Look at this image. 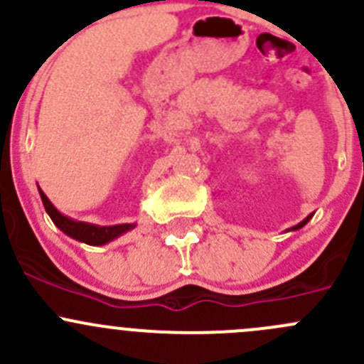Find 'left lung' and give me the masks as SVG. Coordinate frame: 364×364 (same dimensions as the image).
Here are the masks:
<instances>
[{
  "label": "left lung",
  "mask_w": 364,
  "mask_h": 364,
  "mask_svg": "<svg viewBox=\"0 0 364 364\" xmlns=\"http://www.w3.org/2000/svg\"><path fill=\"white\" fill-rule=\"evenodd\" d=\"M311 218V215L310 216H308V218H304L303 220V222H301V223H297V225L296 227H292V230H296V229H301V227H303L304 225V223H306L308 222V220H310Z\"/></svg>",
  "instance_id": "1"
}]
</instances>
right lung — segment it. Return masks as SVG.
<instances>
[{
  "label": "right lung",
  "mask_w": 364,
  "mask_h": 364,
  "mask_svg": "<svg viewBox=\"0 0 364 364\" xmlns=\"http://www.w3.org/2000/svg\"><path fill=\"white\" fill-rule=\"evenodd\" d=\"M40 197H42V203L46 205V211L49 213L50 220L56 223V227H60L65 234H68L70 237L77 241H82L86 245H105L109 241L116 240L117 236H121L127 230L134 229L132 223H121V225H112V227H98V225H91V223H84V222H75V220H70L67 216L61 215L50 200L47 199L46 193L38 188Z\"/></svg>",
  "instance_id": "right-lung-1"
}]
</instances>
